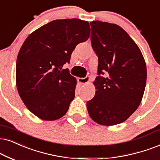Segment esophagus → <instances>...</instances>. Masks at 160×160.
Wrapping results in <instances>:
<instances>
[{
  "label": "esophagus",
  "instance_id": "34e87169",
  "mask_svg": "<svg viewBox=\"0 0 160 160\" xmlns=\"http://www.w3.org/2000/svg\"><path fill=\"white\" fill-rule=\"evenodd\" d=\"M90 80V77L88 75H87L85 77V78H79L78 79V81L81 84H86L88 83V82H89Z\"/></svg>",
  "mask_w": 160,
  "mask_h": 160
}]
</instances>
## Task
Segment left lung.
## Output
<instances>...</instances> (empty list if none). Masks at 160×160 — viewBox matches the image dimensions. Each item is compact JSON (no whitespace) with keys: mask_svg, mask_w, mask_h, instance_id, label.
I'll return each instance as SVG.
<instances>
[{"mask_svg":"<svg viewBox=\"0 0 160 160\" xmlns=\"http://www.w3.org/2000/svg\"><path fill=\"white\" fill-rule=\"evenodd\" d=\"M90 25L91 43L98 57V76L94 82L96 93L87 101V109L99 124H120L137 110L142 100L147 79L145 60L120 26L100 21Z\"/></svg>","mask_w":160,"mask_h":160,"instance_id":"obj_1","label":"left lung"}]
</instances>
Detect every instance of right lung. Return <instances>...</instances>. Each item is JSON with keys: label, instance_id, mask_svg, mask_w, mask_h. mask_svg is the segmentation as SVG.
I'll return each mask as SVG.
<instances>
[{"label": "right lung", "instance_id": "add662e5", "mask_svg": "<svg viewBox=\"0 0 160 160\" xmlns=\"http://www.w3.org/2000/svg\"><path fill=\"white\" fill-rule=\"evenodd\" d=\"M90 36L87 21L55 20L33 32L22 45L16 62V83L27 108L43 120H55L67 112L77 81L63 69L72 52Z\"/></svg>", "mask_w": 160, "mask_h": 160}]
</instances>
